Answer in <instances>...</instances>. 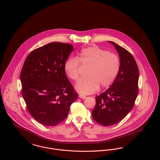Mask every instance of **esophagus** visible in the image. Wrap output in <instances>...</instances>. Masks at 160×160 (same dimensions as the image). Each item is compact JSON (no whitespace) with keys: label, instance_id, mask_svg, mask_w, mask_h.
Instances as JSON below:
<instances>
[{"label":"esophagus","instance_id":"1","mask_svg":"<svg viewBox=\"0 0 160 160\" xmlns=\"http://www.w3.org/2000/svg\"><path fill=\"white\" fill-rule=\"evenodd\" d=\"M79 97L80 98H83V99H85L86 98V96L85 95H83V94H80L79 95Z\"/></svg>","mask_w":160,"mask_h":160}]
</instances>
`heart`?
I'll return each instance as SVG.
<instances>
[{
  "label": "heart",
  "instance_id": "heart-1",
  "mask_svg": "<svg viewBox=\"0 0 160 160\" xmlns=\"http://www.w3.org/2000/svg\"><path fill=\"white\" fill-rule=\"evenodd\" d=\"M81 65L88 68V77L80 80L75 89L80 94H90L100 87L104 89L112 84L120 72L121 60L118 54L98 47L86 48L80 51L78 58L69 57L64 64L65 72L71 80H79Z\"/></svg>",
  "mask_w": 160,
  "mask_h": 160
}]
</instances>
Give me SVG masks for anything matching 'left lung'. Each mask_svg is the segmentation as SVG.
<instances>
[{"label": "left lung", "mask_w": 160, "mask_h": 160, "mask_svg": "<svg viewBox=\"0 0 160 160\" xmlns=\"http://www.w3.org/2000/svg\"><path fill=\"white\" fill-rule=\"evenodd\" d=\"M109 42L119 54L121 69L110 88L95 97L92 118L104 126H112L122 120L133 108L138 94L139 71L134 57L125 48L113 42Z\"/></svg>", "instance_id": "8db88e82"}]
</instances>
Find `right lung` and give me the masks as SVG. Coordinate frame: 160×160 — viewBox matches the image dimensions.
<instances>
[{"instance_id":"add662e5","label":"right lung","mask_w":160,"mask_h":160,"mask_svg":"<svg viewBox=\"0 0 160 160\" xmlns=\"http://www.w3.org/2000/svg\"><path fill=\"white\" fill-rule=\"evenodd\" d=\"M73 49L71 44L52 42L34 49L23 63L22 96L31 116L45 126L63 122L78 97L64 70Z\"/></svg>"}]
</instances>
